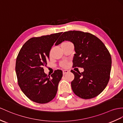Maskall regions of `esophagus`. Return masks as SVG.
<instances>
[{
  "label": "esophagus",
  "instance_id": "34e87169",
  "mask_svg": "<svg viewBox=\"0 0 123 123\" xmlns=\"http://www.w3.org/2000/svg\"><path fill=\"white\" fill-rule=\"evenodd\" d=\"M68 73H69V70H62V74H67Z\"/></svg>",
  "mask_w": 123,
  "mask_h": 123
}]
</instances>
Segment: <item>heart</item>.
Instances as JSON below:
<instances>
[{
  "instance_id": "obj_1",
  "label": "heart",
  "mask_w": 123,
  "mask_h": 123,
  "mask_svg": "<svg viewBox=\"0 0 123 123\" xmlns=\"http://www.w3.org/2000/svg\"><path fill=\"white\" fill-rule=\"evenodd\" d=\"M70 43V42H65V43H62V45H64V44H68V43ZM60 65H61V67H63V68L66 67L67 66V65H68V62H67V61H62V62H61V64H60Z\"/></svg>"
}]
</instances>
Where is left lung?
Wrapping results in <instances>:
<instances>
[{
    "mask_svg": "<svg viewBox=\"0 0 123 123\" xmlns=\"http://www.w3.org/2000/svg\"><path fill=\"white\" fill-rule=\"evenodd\" d=\"M73 43L76 54L73 67L83 68L80 73L71 70L74 78L71 82L74 93L84 99L98 96L109 82L112 59L108 49L99 38L90 33L79 31L65 32L59 43Z\"/></svg>",
    "mask_w": 123,
    "mask_h": 123,
    "instance_id": "1",
    "label": "left lung"
}]
</instances>
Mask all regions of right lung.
<instances>
[{"instance_id": "obj_1", "label": "right lung", "mask_w": 123, "mask_h": 123, "mask_svg": "<svg viewBox=\"0 0 123 123\" xmlns=\"http://www.w3.org/2000/svg\"><path fill=\"white\" fill-rule=\"evenodd\" d=\"M62 33L29 39L18 55L16 72L19 86L23 93L34 102L47 103L56 96L62 72L55 70L50 77L45 74L43 66L47 65L50 49ZM57 41L56 45L61 43Z\"/></svg>"}]
</instances>
